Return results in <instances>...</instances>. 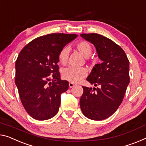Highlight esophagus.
<instances>
[{
    "label": "esophagus",
    "instance_id": "obj_1",
    "mask_svg": "<svg viewBox=\"0 0 146 146\" xmlns=\"http://www.w3.org/2000/svg\"><path fill=\"white\" fill-rule=\"evenodd\" d=\"M74 86H75L74 84H73V83H71V82L69 83V87H70V88H72V87H74Z\"/></svg>",
    "mask_w": 146,
    "mask_h": 146
}]
</instances>
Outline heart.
Returning a JSON list of instances; mask_svg holds the SVG:
<instances>
[{
    "label": "heart",
    "instance_id": "b5f03b06",
    "mask_svg": "<svg viewBox=\"0 0 146 146\" xmlns=\"http://www.w3.org/2000/svg\"><path fill=\"white\" fill-rule=\"evenodd\" d=\"M78 51L84 57L87 58L91 55L92 47L91 44L86 41L80 42L76 45ZM68 48H64L60 51L59 53V60L62 64H66L68 62L69 55ZM62 77L64 80L71 83H78L87 75V70L85 68H74V67H67L62 70Z\"/></svg>",
    "mask_w": 146,
    "mask_h": 146
}]
</instances>
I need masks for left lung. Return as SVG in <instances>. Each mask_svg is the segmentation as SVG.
<instances>
[{
  "label": "left lung",
  "instance_id": "obj_1",
  "mask_svg": "<svg viewBox=\"0 0 146 146\" xmlns=\"http://www.w3.org/2000/svg\"><path fill=\"white\" fill-rule=\"evenodd\" d=\"M95 47L102 63L96 64L87 80L95 87L82 86L80 100L82 113L95 121L105 119L117 110L130 82L129 61L119 46L103 36L91 33L80 35Z\"/></svg>",
  "mask_w": 146,
  "mask_h": 146
}]
</instances>
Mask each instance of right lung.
<instances>
[{"label": "right lung", "instance_id": "obj_1", "mask_svg": "<svg viewBox=\"0 0 146 146\" xmlns=\"http://www.w3.org/2000/svg\"><path fill=\"white\" fill-rule=\"evenodd\" d=\"M78 36L76 34L42 36L27 44L15 62V85L23 107L33 118L47 120L57 113L60 95L68 82L60 80V51Z\"/></svg>", "mask_w": 146, "mask_h": 146}]
</instances>
